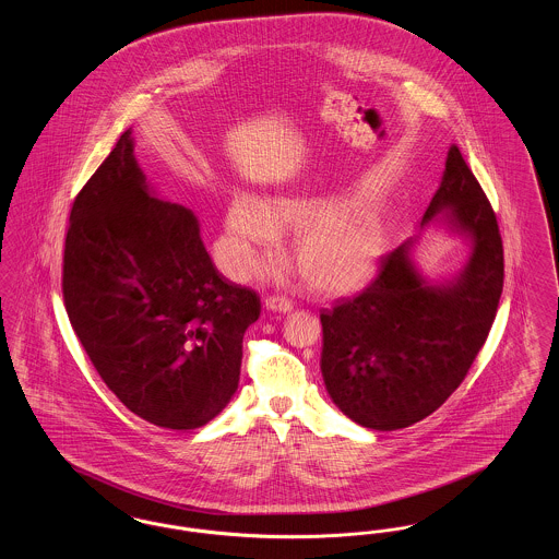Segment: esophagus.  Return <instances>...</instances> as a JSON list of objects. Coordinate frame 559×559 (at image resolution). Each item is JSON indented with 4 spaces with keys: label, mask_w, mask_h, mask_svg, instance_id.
Returning a JSON list of instances; mask_svg holds the SVG:
<instances>
[{
    "label": "esophagus",
    "mask_w": 559,
    "mask_h": 559,
    "mask_svg": "<svg viewBox=\"0 0 559 559\" xmlns=\"http://www.w3.org/2000/svg\"><path fill=\"white\" fill-rule=\"evenodd\" d=\"M267 308L274 310V312H283V314H289L295 310V301H293L289 295H283V293H276V295H270L266 299Z\"/></svg>",
    "instance_id": "esophagus-1"
}]
</instances>
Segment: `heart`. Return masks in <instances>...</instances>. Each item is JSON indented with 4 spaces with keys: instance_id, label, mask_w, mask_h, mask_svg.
<instances>
[{
    "instance_id": "heart-1",
    "label": "heart",
    "mask_w": 559,
    "mask_h": 559,
    "mask_svg": "<svg viewBox=\"0 0 559 559\" xmlns=\"http://www.w3.org/2000/svg\"><path fill=\"white\" fill-rule=\"evenodd\" d=\"M369 190H299L266 205L245 199L233 212V230L251 267L262 266L281 242V230L297 233L293 258L317 292L344 293L362 285L388 247V219Z\"/></svg>"
}]
</instances>
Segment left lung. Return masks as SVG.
<instances>
[{
	"label": "left lung",
	"mask_w": 559,
	"mask_h": 559,
	"mask_svg": "<svg viewBox=\"0 0 559 559\" xmlns=\"http://www.w3.org/2000/svg\"><path fill=\"white\" fill-rule=\"evenodd\" d=\"M444 210L474 239L472 260L454 281H426L408 258V240L381 255L362 292L320 312L324 385L360 426L390 431L440 408L472 369L497 317L503 240L497 213L456 144L421 224Z\"/></svg>",
	"instance_id": "1"
}]
</instances>
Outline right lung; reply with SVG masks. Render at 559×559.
Segmentation results:
<instances>
[{
    "label": "right lung",
    "instance_id": "right-lung-1",
    "mask_svg": "<svg viewBox=\"0 0 559 559\" xmlns=\"http://www.w3.org/2000/svg\"><path fill=\"white\" fill-rule=\"evenodd\" d=\"M69 320L108 390L153 426H205L239 388L260 295L213 266L190 210L157 199L132 130L75 197L62 258Z\"/></svg>",
    "mask_w": 559,
    "mask_h": 559
}]
</instances>
